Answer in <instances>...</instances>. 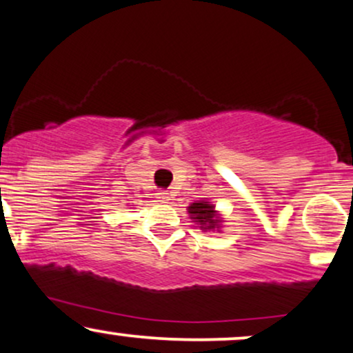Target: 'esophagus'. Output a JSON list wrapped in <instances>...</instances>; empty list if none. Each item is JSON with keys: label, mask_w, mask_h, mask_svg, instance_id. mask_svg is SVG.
Returning <instances> with one entry per match:
<instances>
[{"label": "esophagus", "mask_w": 353, "mask_h": 353, "mask_svg": "<svg viewBox=\"0 0 353 353\" xmlns=\"http://www.w3.org/2000/svg\"><path fill=\"white\" fill-rule=\"evenodd\" d=\"M159 201H162V203L170 201V193H167V191H162V193H159Z\"/></svg>", "instance_id": "obj_1"}]
</instances>
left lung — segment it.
Here are the masks:
<instances>
[{"mask_svg": "<svg viewBox=\"0 0 353 353\" xmlns=\"http://www.w3.org/2000/svg\"><path fill=\"white\" fill-rule=\"evenodd\" d=\"M188 214L190 219H193V223L203 232H208V230L221 232V229H223V216L219 214V211H216L214 204L208 201V199H199L196 203H191L188 206Z\"/></svg>", "mask_w": 353, "mask_h": 353, "instance_id": "8db88e82", "label": "left lung"}]
</instances>
